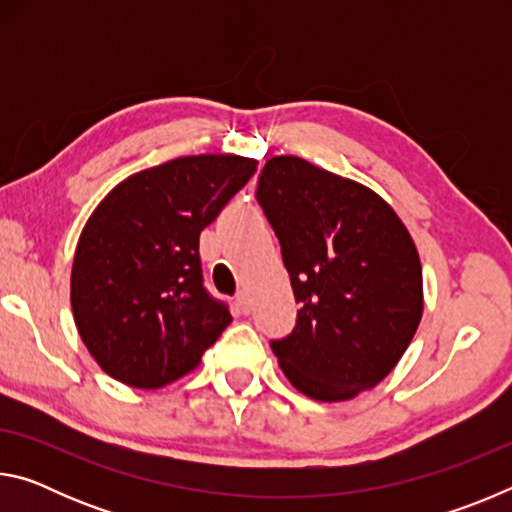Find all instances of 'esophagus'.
Masks as SVG:
<instances>
[{
  "label": "esophagus",
  "mask_w": 512,
  "mask_h": 512,
  "mask_svg": "<svg viewBox=\"0 0 512 512\" xmlns=\"http://www.w3.org/2000/svg\"><path fill=\"white\" fill-rule=\"evenodd\" d=\"M237 307H239L241 314H250V302H248V296L244 291H241L237 296Z\"/></svg>",
  "instance_id": "1"
}]
</instances>
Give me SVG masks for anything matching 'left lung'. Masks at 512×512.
<instances>
[{"label": "left lung", "instance_id": "8db88e82", "mask_svg": "<svg viewBox=\"0 0 512 512\" xmlns=\"http://www.w3.org/2000/svg\"><path fill=\"white\" fill-rule=\"evenodd\" d=\"M257 201L282 246L298 323L271 348L291 386L316 402L375 388L420 325L422 264L377 192L296 155L262 169Z\"/></svg>", "mask_w": 512, "mask_h": 512}]
</instances>
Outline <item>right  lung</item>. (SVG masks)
I'll use <instances>...</instances> for the list:
<instances>
[{"label":"right lung","mask_w":512,"mask_h":512,"mask_svg":"<svg viewBox=\"0 0 512 512\" xmlns=\"http://www.w3.org/2000/svg\"><path fill=\"white\" fill-rule=\"evenodd\" d=\"M255 171V158L185 155L133 173L94 207L69 300L85 348L112 379L167 386L232 323L203 287L198 237Z\"/></svg>","instance_id":"1"}]
</instances>
